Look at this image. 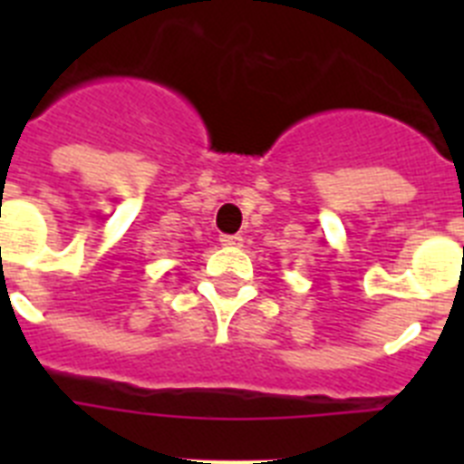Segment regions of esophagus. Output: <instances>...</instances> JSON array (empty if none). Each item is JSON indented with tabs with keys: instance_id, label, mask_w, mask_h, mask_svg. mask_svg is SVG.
<instances>
[{
	"instance_id": "1",
	"label": "esophagus",
	"mask_w": 464,
	"mask_h": 464,
	"mask_svg": "<svg viewBox=\"0 0 464 464\" xmlns=\"http://www.w3.org/2000/svg\"><path fill=\"white\" fill-rule=\"evenodd\" d=\"M220 244L232 246V248H239V246H244V237L241 235H220Z\"/></svg>"
}]
</instances>
